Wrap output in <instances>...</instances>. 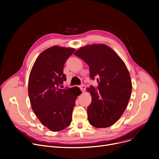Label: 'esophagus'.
Segmentation results:
<instances>
[{
    "instance_id": "esophagus-1",
    "label": "esophagus",
    "mask_w": 159,
    "mask_h": 159,
    "mask_svg": "<svg viewBox=\"0 0 159 159\" xmlns=\"http://www.w3.org/2000/svg\"><path fill=\"white\" fill-rule=\"evenodd\" d=\"M80 88L82 91H84L85 89H86V86L84 84H82V85H80Z\"/></svg>"
}]
</instances>
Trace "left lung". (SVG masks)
<instances>
[{
  "instance_id": "left-lung-1",
  "label": "left lung",
  "mask_w": 159,
  "mask_h": 159,
  "mask_svg": "<svg viewBox=\"0 0 159 159\" xmlns=\"http://www.w3.org/2000/svg\"><path fill=\"white\" fill-rule=\"evenodd\" d=\"M74 54L89 66L91 79L97 77V88H88L92 97L88 119L95 128H107L117 121L128 106L132 84L126 64L105 44L82 47Z\"/></svg>"
}]
</instances>
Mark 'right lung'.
Here are the masks:
<instances>
[{
    "label": "right lung",
    "mask_w": 159,
    "mask_h": 159,
    "mask_svg": "<svg viewBox=\"0 0 159 159\" xmlns=\"http://www.w3.org/2000/svg\"><path fill=\"white\" fill-rule=\"evenodd\" d=\"M75 51L57 46L44 50L30 74L28 95L31 108L40 122L52 131H60L70 126L75 101L82 93L77 87L60 88L66 80L63 73L65 62Z\"/></svg>",
    "instance_id": "right-lung-1"
}]
</instances>
